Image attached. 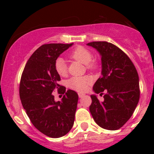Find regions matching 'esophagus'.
I'll return each instance as SVG.
<instances>
[{
	"label": "esophagus",
	"mask_w": 154,
	"mask_h": 154,
	"mask_svg": "<svg viewBox=\"0 0 154 154\" xmlns=\"http://www.w3.org/2000/svg\"><path fill=\"white\" fill-rule=\"evenodd\" d=\"M78 95H79V97H83V96H85V94H83V93H79Z\"/></svg>",
	"instance_id": "1"
}]
</instances>
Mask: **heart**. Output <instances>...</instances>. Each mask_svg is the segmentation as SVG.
Returning <instances> with one entry per match:
<instances>
[{
    "instance_id": "1",
    "label": "heart",
    "mask_w": 154,
    "mask_h": 154,
    "mask_svg": "<svg viewBox=\"0 0 154 154\" xmlns=\"http://www.w3.org/2000/svg\"><path fill=\"white\" fill-rule=\"evenodd\" d=\"M69 57L83 64L86 65L88 69H95L97 67V62L91 60L92 54L87 48L78 46L69 54ZM54 67L57 74L61 77H65L68 74V67L66 61L60 57L56 60ZM93 79L89 76L73 77L68 80V86L70 88L79 92L86 91L90 85L92 83Z\"/></svg>"
}]
</instances>
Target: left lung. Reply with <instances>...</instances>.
I'll return each mask as SVG.
<instances>
[{
  "mask_svg": "<svg viewBox=\"0 0 154 154\" xmlns=\"http://www.w3.org/2000/svg\"><path fill=\"white\" fill-rule=\"evenodd\" d=\"M87 45L95 48L101 57V77L93 86L96 94L103 95L100 101L91 94L90 112L97 125L116 130L132 116L140 96L137 71L128 56L115 45L107 42H92Z\"/></svg>",
  "mask_w": 154,
  "mask_h": 154,
  "instance_id": "obj_1",
  "label": "left lung"
}]
</instances>
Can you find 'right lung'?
<instances>
[{
	"label": "right lung",
	"instance_id": "right-lung-1",
	"mask_svg": "<svg viewBox=\"0 0 154 154\" xmlns=\"http://www.w3.org/2000/svg\"><path fill=\"white\" fill-rule=\"evenodd\" d=\"M71 44H47L39 47L26 63L21 75L19 94L21 103L34 127L51 138L66 135L74 125L78 101L76 91L60 86V76L54 67L56 60ZM64 95L55 102L52 92Z\"/></svg>",
	"mask_w": 154,
	"mask_h": 154
}]
</instances>
